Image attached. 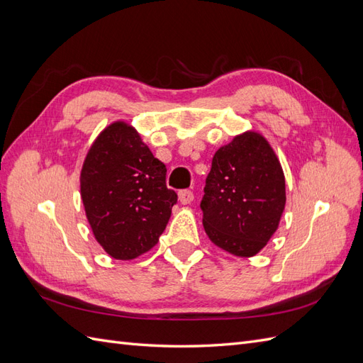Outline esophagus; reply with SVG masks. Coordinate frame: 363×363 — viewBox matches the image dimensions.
Wrapping results in <instances>:
<instances>
[{
	"mask_svg": "<svg viewBox=\"0 0 363 363\" xmlns=\"http://www.w3.org/2000/svg\"><path fill=\"white\" fill-rule=\"evenodd\" d=\"M179 200L182 204H191L194 200V192L191 189H183L179 192Z\"/></svg>",
	"mask_w": 363,
	"mask_h": 363,
	"instance_id": "obj_1",
	"label": "esophagus"
}]
</instances>
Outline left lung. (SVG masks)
Masks as SVG:
<instances>
[{"mask_svg": "<svg viewBox=\"0 0 363 363\" xmlns=\"http://www.w3.org/2000/svg\"><path fill=\"white\" fill-rule=\"evenodd\" d=\"M284 204L283 169L262 135L247 131L215 152L200 204L215 245L239 257L257 255L276 233Z\"/></svg>", "mask_w": 363, "mask_h": 363, "instance_id": "8db88e82", "label": "left lung"}]
</instances>
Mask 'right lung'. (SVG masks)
Returning a JSON list of instances; mask_svg holds the SVG:
<instances>
[{"label": "right lung", "mask_w": 363, "mask_h": 363, "mask_svg": "<svg viewBox=\"0 0 363 363\" xmlns=\"http://www.w3.org/2000/svg\"><path fill=\"white\" fill-rule=\"evenodd\" d=\"M80 191L95 239L119 260L155 247L177 203L164 163L121 121L104 128L87 152Z\"/></svg>", "instance_id": "obj_1"}]
</instances>
